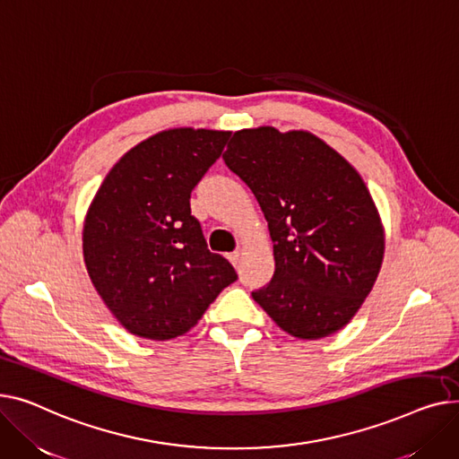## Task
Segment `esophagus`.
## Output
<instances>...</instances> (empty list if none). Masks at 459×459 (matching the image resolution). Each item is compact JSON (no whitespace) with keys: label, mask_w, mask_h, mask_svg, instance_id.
I'll list each match as a JSON object with an SVG mask.
<instances>
[{"label":"esophagus","mask_w":459,"mask_h":459,"mask_svg":"<svg viewBox=\"0 0 459 459\" xmlns=\"http://www.w3.org/2000/svg\"><path fill=\"white\" fill-rule=\"evenodd\" d=\"M240 255H242V252H240V250H235V252L228 254V259L231 261V264H238V261H240Z\"/></svg>","instance_id":"34e87169"}]
</instances>
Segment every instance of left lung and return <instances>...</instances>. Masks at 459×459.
I'll return each instance as SVG.
<instances>
[{
    "mask_svg": "<svg viewBox=\"0 0 459 459\" xmlns=\"http://www.w3.org/2000/svg\"><path fill=\"white\" fill-rule=\"evenodd\" d=\"M224 163L245 181L274 242L273 281L252 299L292 337L342 330L380 274L385 231L359 172L316 134L235 131Z\"/></svg>",
    "mask_w": 459,
    "mask_h": 459,
    "instance_id": "1",
    "label": "left lung"
}]
</instances>
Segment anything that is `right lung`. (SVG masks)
<instances>
[{"label":"right lung","instance_id":"obj_1","mask_svg":"<svg viewBox=\"0 0 459 459\" xmlns=\"http://www.w3.org/2000/svg\"><path fill=\"white\" fill-rule=\"evenodd\" d=\"M230 131L174 127L126 152L105 176L83 222V259L103 304L133 335L186 333L235 268L207 250L191 193Z\"/></svg>","mask_w":459,"mask_h":459}]
</instances>
